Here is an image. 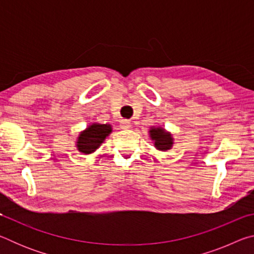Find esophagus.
Here are the masks:
<instances>
[{
    "label": "esophagus",
    "instance_id": "34e87169",
    "mask_svg": "<svg viewBox=\"0 0 254 254\" xmlns=\"http://www.w3.org/2000/svg\"><path fill=\"white\" fill-rule=\"evenodd\" d=\"M121 127L122 128H130L131 127V122L128 120H122L121 121Z\"/></svg>",
    "mask_w": 254,
    "mask_h": 254
}]
</instances>
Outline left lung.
<instances>
[{
  "label": "left lung",
  "mask_w": 254,
  "mask_h": 254,
  "mask_svg": "<svg viewBox=\"0 0 254 254\" xmlns=\"http://www.w3.org/2000/svg\"><path fill=\"white\" fill-rule=\"evenodd\" d=\"M150 136L154 141V147L161 151H167L171 149L174 143V139L170 133L163 130L161 127H152L150 130Z\"/></svg>",
  "instance_id": "left-lung-1"
}]
</instances>
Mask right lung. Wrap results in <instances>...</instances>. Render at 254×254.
Instances as JSON below:
<instances>
[{"instance_id":"1","label":"right lung","mask_w":254,"mask_h":254,"mask_svg":"<svg viewBox=\"0 0 254 254\" xmlns=\"http://www.w3.org/2000/svg\"><path fill=\"white\" fill-rule=\"evenodd\" d=\"M111 132L110 124L94 123L80 133L77 140V148L85 154L92 153L100 147Z\"/></svg>"}]
</instances>
